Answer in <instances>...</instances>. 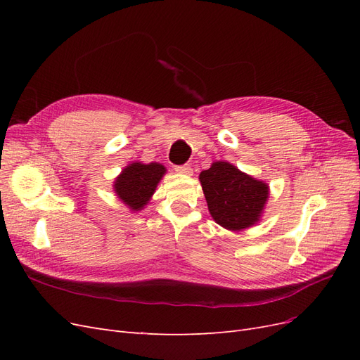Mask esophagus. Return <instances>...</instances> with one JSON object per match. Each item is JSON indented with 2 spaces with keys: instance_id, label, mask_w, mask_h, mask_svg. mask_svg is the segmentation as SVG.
<instances>
[{
  "instance_id": "1",
  "label": "esophagus",
  "mask_w": 360,
  "mask_h": 360,
  "mask_svg": "<svg viewBox=\"0 0 360 360\" xmlns=\"http://www.w3.org/2000/svg\"><path fill=\"white\" fill-rule=\"evenodd\" d=\"M174 169H176L179 174H184V176H192V172H193L192 167L188 165V163L186 165H177Z\"/></svg>"
}]
</instances>
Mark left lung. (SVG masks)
<instances>
[{"label":"left lung","instance_id":"8db88e82","mask_svg":"<svg viewBox=\"0 0 360 360\" xmlns=\"http://www.w3.org/2000/svg\"><path fill=\"white\" fill-rule=\"evenodd\" d=\"M200 181L216 224L230 231H242L259 221L269 198L267 183L221 160L202 171Z\"/></svg>","mask_w":360,"mask_h":360}]
</instances>
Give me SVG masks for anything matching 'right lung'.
<instances>
[{"instance_id": "1", "label": "right lung", "mask_w": 360, "mask_h": 360, "mask_svg": "<svg viewBox=\"0 0 360 360\" xmlns=\"http://www.w3.org/2000/svg\"><path fill=\"white\" fill-rule=\"evenodd\" d=\"M167 168L158 162H134L114 181V191L130 210L139 212L150 201Z\"/></svg>"}]
</instances>
